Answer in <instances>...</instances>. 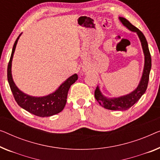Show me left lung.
I'll list each match as a JSON object with an SVG mask.
<instances>
[{
  "label": "left lung",
  "mask_w": 160,
  "mask_h": 160,
  "mask_svg": "<svg viewBox=\"0 0 160 160\" xmlns=\"http://www.w3.org/2000/svg\"><path fill=\"white\" fill-rule=\"evenodd\" d=\"M119 20L122 25L126 27L128 30L136 32L140 40L143 55H144V66H143L142 78H141L138 87L133 92L126 94V95L118 97H105L101 92L99 86H97L95 92H94V97H95V99L99 105L105 109L111 110L123 111L131 108L145 93L147 88L148 82H149V73L151 71L152 58L149 47H148L147 41L142 32L136 27H134L133 24H131L126 18L119 17Z\"/></svg>",
  "instance_id": "left-lung-1"
}]
</instances>
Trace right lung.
<instances>
[{
	"mask_svg": "<svg viewBox=\"0 0 160 160\" xmlns=\"http://www.w3.org/2000/svg\"><path fill=\"white\" fill-rule=\"evenodd\" d=\"M22 34H19L13 46L12 52H11V58L8 65V70H7L8 82L15 100L21 108L37 116L44 118L58 114L63 110L66 104L68 90L71 86L75 83L76 81H77L78 75L75 73L71 76L62 83L54 92L46 96H31L21 91L13 82L12 73H11V66H12V60L16 47Z\"/></svg>",
	"mask_w": 160,
	"mask_h": 160,
	"instance_id": "obj_1",
	"label": "right lung"
}]
</instances>
